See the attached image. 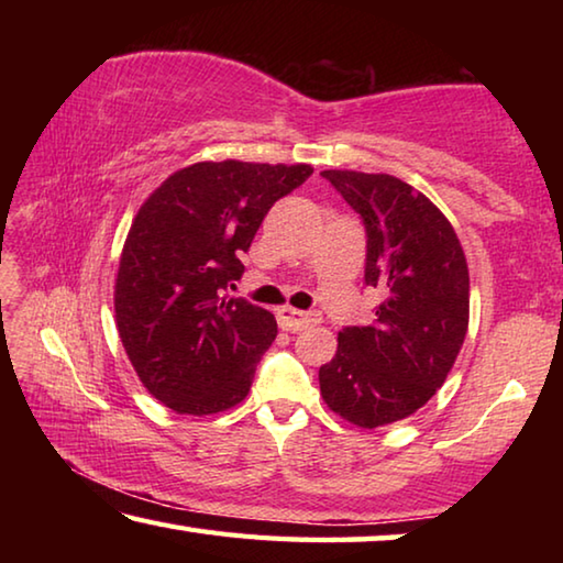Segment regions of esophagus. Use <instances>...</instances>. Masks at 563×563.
<instances>
[{
  "instance_id": "1",
  "label": "esophagus",
  "mask_w": 563,
  "mask_h": 563,
  "mask_svg": "<svg viewBox=\"0 0 563 563\" xmlns=\"http://www.w3.org/2000/svg\"><path fill=\"white\" fill-rule=\"evenodd\" d=\"M278 322L283 330L298 332L302 328L312 325V322H320V312L316 310H295V308H280L278 310Z\"/></svg>"
}]
</instances>
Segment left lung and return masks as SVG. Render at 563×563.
Wrapping results in <instances>:
<instances>
[{
  "label": "left lung",
  "mask_w": 563,
  "mask_h": 563,
  "mask_svg": "<svg viewBox=\"0 0 563 563\" xmlns=\"http://www.w3.org/2000/svg\"><path fill=\"white\" fill-rule=\"evenodd\" d=\"M367 233L365 285L383 302L365 328H342L320 367L332 412L375 430L415 415L444 385L470 325V271L454 228L405 180L322 170Z\"/></svg>",
  "instance_id": "obj_1"
}]
</instances>
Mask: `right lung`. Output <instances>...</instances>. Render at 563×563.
I'll return each mask as SVG.
<instances>
[{
	"instance_id": "obj_1",
	"label": "right lung",
	"mask_w": 563,
	"mask_h": 563,
	"mask_svg": "<svg viewBox=\"0 0 563 563\" xmlns=\"http://www.w3.org/2000/svg\"><path fill=\"white\" fill-rule=\"evenodd\" d=\"M310 174L305 164L203 161L139 208L113 292L117 328L141 383L174 412L216 415L245 399L278 322L228 298V285L273 203Z\"/></svg>"
}]
</instances>
